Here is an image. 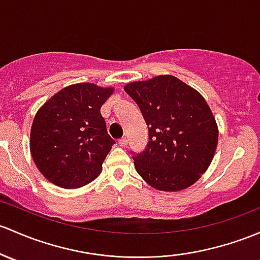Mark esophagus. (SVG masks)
Here are the masks:
<instances>
[{
	"label": "esophagus",
	"instance_id": "34e87169",
	"mask_svg": "<svg viewBox=\"0 0 260 260\" xmlns=\"http://www.w3.org/2000/svg\"><path fill=\"white\" fill-rule=\"evenodd\" d=\"M118 143H119V146H121V147H127V144H128V139L125 138V137H123V138L119 139Z\"/></svg>",
	"mask_w": 260,
	"mask_h": 260
}]
</instances>
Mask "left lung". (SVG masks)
<instances>
[{
    "instance_id": "8db88e82",
    "label": "left lung",
    "mask_w": 260,
    "mask_h": 260,
    "mask_svg": "<svg viewBox=\"0 0 260 260\" xmlns=\"http://www.w3.org/2000/svg\"><path fill=\"white\" fill-rule=\"evenodd\" d=\"M148 125L143 152H132L138 174L166 192L184 189L201 178L214 155L218 127L206 100L173 76L128 83Z\"/></svg>"
}]
</instances>
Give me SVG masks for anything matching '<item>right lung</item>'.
<instances>
[{"label":"right lung","instance_id":"right-lung-1","mask_svg":"<svg viewBox=\"0 0 260 260\" xmlns=\"http://www.w3.org/2000/svg\"><path fill=\"white\" fill-rule=\"evenodd\" d=\"M113 88L93 83L66 87L41 107L31 128V154L41 173L62 188H78L97 178L116 143L101 107Z\"/></svg>","mask_w":260,"mask_h":260}]
</instances>
